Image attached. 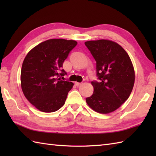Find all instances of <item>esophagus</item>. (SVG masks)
<instances>
[{"mask_svg": "<svg viewBox=\"0 0 156 156\" xmlns=\"http://www.w3.org/2000/svg\"><path fill=\"white\" fill-rule=\"evenodd\" d=\"M75 84L77 86V87H80V86H81L82 84L80 83V82H75Z\"/></svg>", "mask_w": 156, "mask_h": 156, "instance_id": "1", "label": "esophagus"}]
</instances>
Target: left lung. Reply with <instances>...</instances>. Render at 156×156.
Segmentation results:
<instances>
[{
	"mask_svg": "<svg viewBox=\"0 0 156 156\" xmlns=\"http://www.w3.org/2000/svg\"><path fill=\"white\" fill-rule=\"evenodd\" d=\"M97 62L99 82H92L94 92L86 98L92 110L108 114L127 100L133 90L135 71L128 54L117 43L108 39L86 41Z\"/></svg>",
	"mask_w": 156,
	"mask_h": 156,
	"instance_id": "1",
	"label": "left lung"
}]
</instances>
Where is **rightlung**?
<instances>
[{
  "mask_svg": "<svg viewBox=\"0 0 156 156\" xmlns=\"http://www.w3.org/2000/svg\"><path fill=\"white\" fill-rule=\"evenodd\" d=\"M76 45L74 40L51 39L36 45L25 56L21 72L22 91L39 111L55 112L65 104L74 83L62 80L66 74L62 68Z\"/></svg>",
  "mask_w": 156,
  "mask_h": 156,
  "instance_id": "right-lung-1",
  "label": "right lung"
}]
</instances>
